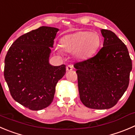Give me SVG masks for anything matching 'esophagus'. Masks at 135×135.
I'll list each match as a JSON object with an SVG mask.
<instances>
[{
	"mask_svg": "<svg viewBox=\"0 0 135 135\" xmlns=\"http://www.w3.org/2000/svg\"><path fill=\"white\" fill-rule=\"evenodd\" d=\"M66 69L67 71H70V70H72L73 69V66L71 65H69L68 66H66Z\"/></svg>",
	"mask_w": 135,
	"mask_h": 135,
	"instance_id": "1",
	"label": "esophagus"
}]
</instances>
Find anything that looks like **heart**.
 I'll return each mask as SVG.
<instances>
[{
  "label": "heart",
  "mask_w": 135,
  "mask_h": 135,
  "mask_svg": "<svg viewBox=\"0 0 135 135\" xmlns=\"http://www.w3.org/2000/svg\"><path fill=\"white\" fill-rule=\"evenodd\" d=\"M61 44L65 52H74L78 58L86 59L97 51L101 44V37L96 32L79 31L64 36Z\"/></svg>",
  "instance_id": "1"
}]
</instances>
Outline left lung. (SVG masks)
<instances>
[{
  "label": "left lung",
  "instance_id": "8db88e82",
  "mask_svg": "<svg viewBox=\"0 0 135 135\" xmlns=\"http://www.w3.org/2000/svg\"><path fill=\"white\" fill-rule=\"evenodd\" d=\"M103 47L94 57L76 62L80 99L91 109H109L127 89L132 61L126 45L110 30L102 29Z\"/></svg>",
  "mask_w": 135,
  "mask_h": 135
}]
</instances>
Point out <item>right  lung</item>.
I'll use <instances>...</instances> for the list:
<instances>
[{
  "label": "right lung",
  "mask_w": 135,
  "mask_h": 135,
  "mask_svg": "<svg viewBox=\"0 0 135 135\" xmlns=\"http://www.w3.org/2000/svg\"><path fill=\"white\" fill-rule=\"evenodd\" d=\"M59 29L41 26L18 37L9 48L4 76L12 97L31 110L49 106L57 82L66 73V66L49 63Z\"/></svg>",
  "instance_id": "1"
}]
</instances>
